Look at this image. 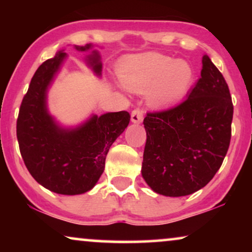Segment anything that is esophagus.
<instances>
[{"mask_svg": "<svg viewBox=\"0 0 252 252\" xmlns=\"http://www.w3.org/2000/svg\"><path fill=\"white\" fill-rule=\"evenodd\" d=\"M142 119H143L142 111H141L140 109L133 110L132 113H130V120H132V123L140 124L141 122H142Z\"/></svg>", "mask_w": 252, "mask_h": 252, "instance_id": "1", "label": "esophagus"}]
</instances>
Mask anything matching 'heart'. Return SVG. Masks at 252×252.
<instances>
[{"label": "heart", "instance_id": "1", "mask_svg": "<svg viewBox=\"0 0 252 252\" xmlns=\"http://www.w3.org/2000/svg\"><path fill=\"white\" fill-rule=\"evenodd\" d=\"M119 78L128 91L147 93L151 106L165 108L185 97L194 81V71L188 62L149 53L124 64Z\"/></svg>", "mask_w": 252, "mask_h": 252}]
</instances>
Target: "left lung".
Instances as JSON below:
<instances>
[{"instance_id": "1", "label": "left lung", "mask_w": 252, "mask_h": 252, "mask_svg": "<svg viewBox=\"0 0 252 252\" xmlns=\"http://www.w3.org/2000/svg\"><path fill=\"white\" fill-rule=\"evenodd\" d=\"M187 99L166 111L148 113L142 177L157 194L180 197L199 190L221 166L232 133L228 86L208 55Z\"/></svg>"}]
</instances>
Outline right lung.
I'll use <instances>...</instances> for the list:
<instances>
[{"label":"right lung","mask_w":252,"mask_h":252,"mask_svg":"<svg viewBox=\"0 0 252 252\" xmlns=\"http://www.w3.org/2000/svg\"><path fill=\"white\" fill-rule=\"evenodd\" d=\"M86 64L102 75V62L93 43L75 46ZM67 55L57 51L31 80L17 120L19 149L31 175L44 188L62 195H80L97 184L108 151L129 124L127 111L93 115L74 127L62 126L48 110V89Z\"/></svg>","instance_id":"right-lung-1"}]
</instances>
